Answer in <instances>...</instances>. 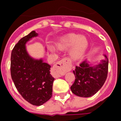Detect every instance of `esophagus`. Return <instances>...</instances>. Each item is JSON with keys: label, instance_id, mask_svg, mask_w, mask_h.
<instances>
[{"label": "esophagus", "instance_id": "obj_1", "mask_svg": "<svg viewBox=\"0 0 121 121\" xmlns=\"http://www.w3.org/2000/svg\"><path fill=\"white\" fill-rule=\"evenodd\" d=\"M55 71L58 76L64 75L71 69V63L68 58H63L55 65Z\"/></svg>", "mask_w": 121, "mask_h": 121}]
</instances>
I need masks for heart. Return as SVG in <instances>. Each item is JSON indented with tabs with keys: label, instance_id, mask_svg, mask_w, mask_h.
Instances as JSON below:
<instances>
[{
	"label": "heart",
	"instance_id": "1",
	"mask_svg": "<svg viewBox=\"0 0 121 121\" xmlns=\"http://www.w3.org/2000/svg\"><path fill=\"white\" fill-rule=\"evenodd\" d=\"M89 43L85 36L75 33H69L60 38L56 43V46L58 50H63L71 47L69 54L74 60L82 58L88 48ZM48 48L51 52H54L55 48L52 44L48 45Z\"/></svg>",
	"mask_w": 121,
	"mask_h": 121
}]
</instances>
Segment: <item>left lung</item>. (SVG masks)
Returning a JSON list of instances; mask_svg holds the SVG:
<instances>
[{
  "label": "left lung",
  "instance_id": "8db88e82",
  "mask_svg": "<svg viewBox=\"0 0 121 121\" xmlns=\"http://www.w3.org/2000/svg\"><path fill=\"white\" fill-rule=\"evenodd\" d=\"M104 60L93 65L87 60L80 63L79 66L75 67L73 71L75 76L74 83L71 90L76 96L88 98L98 92L108 77V58L104 54Z\"/></svg>",
  "mask_w": 121,
  "mask_h": 121
}]
</instances>
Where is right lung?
<instances>
[{
	"label": "right lung",
	"mask_w": 121,
	"mask_h": 121,
	"mask_svg": "<svg viewBox=\"0 0 121 121\" xmlns=\"http://www.w3.org/2000/svg\"><path fill=\"white\" fill-rule=\"evenodd\" d=\"M37 36L35 31H31L15 45L11 54L10 71L22 96L32 105L39 106L51 98L54 78L50 74L49 64L42 58H32L27 51V43Z\"/></svg>",
	"instance_id": "1"
}]
</instances>
